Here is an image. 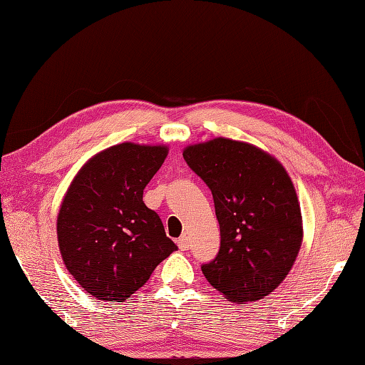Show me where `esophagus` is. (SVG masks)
<instances>
[{
    "label": "esophagus",
    "instance_id": "1",
    "mask_svg": "<svg viewBox=\"0 0 365 365\" xmlns=\"http://www.w3.org/2000/svg\"><path fill=\"white\" fill-rule=\"evenodd\" d=\"M177 245H178V248L185 252V250H188V247H190V239L187 237V235H182V237L177 240Z\"/></svg>",
    "mask_w": 365,
    "mask_h": 365
}]
</instances>
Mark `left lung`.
<instances>
[{
    "label": "left lung",
    "instance_id": "obj_1",
    "mask_svg": "<svg viewBox=\"0 0 365 365\" xmlns=\"http://www.w3.org/2000/svg\"><path fill=\"white\" fill-rule=\"evenodd\" d=\"M210 188L220 223V252L202 274L227 301L253 302L272 292L302 244V215L287 170L247 142L217 138L183 150Z\"/></svg>",
    "mask_w": 365,
    "mask_h": 365
}]
</instances>
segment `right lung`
I'll return each mask as SVG.
<instances>
[{
	"label": "right lung",
	"instance_id": "right-lung-1",
	"mask_svg": "<svg viewBox=\"0 0 365 365\" xmlns=\"http://www.w3.org/2000/svg\"><path fill=\"white\" fill-rule=\"evenodd\" d=\"M166 156L164 145L109 147L83 164L64 195L56 218L61 258L99 301H126L177 250L142 201Z\"/></svg>",
	"mask_w": 365,
	"mask_h": 365
}]
</instances>
